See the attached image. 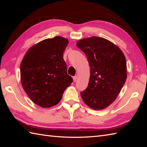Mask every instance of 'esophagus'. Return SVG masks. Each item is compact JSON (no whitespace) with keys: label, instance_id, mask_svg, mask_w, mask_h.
<instances>
[{"label":"esophagus","instance_id":"obj_1","mask_svg":"<svg viewBox=\"0 0 147 147\" xmlns=\"http://www.w3.org/2000/svg\"><path fill=\"white\" fill-rule=\"evenodd\" d=\"M73 82H76V80H77V76H73Z\"/></svg>","mask_w":147,"mask_h":147}]
</instances>
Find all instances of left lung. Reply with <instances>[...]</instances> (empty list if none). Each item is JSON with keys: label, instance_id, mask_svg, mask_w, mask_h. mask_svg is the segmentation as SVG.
<instances>
[{"label": "left lung", "instance_id": "8db88e82", "mask_svg": "<svg viewBox=\"0 0 147 147\" xmlns=\"http://www.w3.org/2000/svg\"><path fill=\"white\" fill-rule=\"evenodd\" d=\"M76 46L85 54L90 67L88 85L81 96L90 108L102 110L115 100L126 82V58L117 46L100 37L80 40Z\"/></svg>", "mask_w": 147, "mask_h": 147}]
</instances>
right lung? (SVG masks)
I'll list each match as a JSON object with an SVG mask.
<instances>
[{
	"mask_svg": "<svg viewBox=\"0 0 147 147\" xmlns=\"http://www.w3.org/2000/svg\"><path fill=\"white\" fill-rule=\"evenodd\" d=\"M68 43L61 36L43 40L31 47L21 62L22 86L30 98L40 107L57 104L73 82L63 59Z\"/></svg>",
	"mask_w": 147,
	"mask_h": 147,
	"instance_id": "1",
	"label": "right lung"
}]
</instances>
